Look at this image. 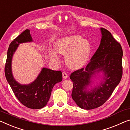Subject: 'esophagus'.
Returning <instances> with one entry per match:
<instances>
[{
	"instance_id": "obj_1",
	"label": "esophagus",
	"mask_w": 130,
	"mask_h": 130,
	"mask_svg": "<svg viewBox=\"0 0 130 130\" xmlns=\"http://www.w3.org/2000/svg\"><path fill=\"white\" fill-rule=\"evenodd\" d=\"M62 77L63 79H66L68 77V75L66 72H62Z\"/></svg>"
}]
</instances>
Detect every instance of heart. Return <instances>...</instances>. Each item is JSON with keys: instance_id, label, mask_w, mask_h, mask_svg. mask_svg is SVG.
Returning <instances> with one entry per match:
<instances>
[{"instance_id": "heart-1", "label": "heart", "mask_w": 130, "mask_h": 130, "mask_svg": "<svg viewBox=\"0 0 130 130\" xmlns=\"http://www.w3.org/2000/svg\"><path fill=\"white\" fill-rule=\"evenodd\" d=\"M57 52L66 55V63L70 68L78 69L85 65L89 58L91 46L90 42L79 35L67 36L59 39L55 44ZM50 57L55 62L59 57L54 50L50 51Z\"/></svg>"}]
</instances>
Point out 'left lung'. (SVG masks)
<instances>
[{
	"mask_svg": "<svg viewBox=\"0 0 130 130\" xmlns=\"http://www.w3.org/2000/svg\"><path fill=\"white\" fill-rule=\"evenodd\" d=\"M100 46L85 69L82 68L71 74L73 82L72 97L78 106L90 110L102 105L112 95L120 83L123 74V50L120 44L111 33L101 28ZM103 73L102 79L92 87L95 74Z\"/></svg>",
	"mask_w": 130,
	"mask_h": 130,
	"instance_id": "left-lung-1",
	"label": "left lung"
}]
</instances>
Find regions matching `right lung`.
I'll use <instances>...</instances> for the list:
<instances>
[{
    "label": "right lung",
    "instance_id": "right-lung-1",
    "mask_svg": "<svg viewBox=\"0 0 130 130\" xmlns=\"http://www.w3.org/2000/svg\"><path fill=\"white\" fill-rule=\"evenodd\" d=\"M30 30L26 29L10 43L7 51L5 72L7 81L19 101L32 109H39L46 105L54 85L62 80L61 71L43 68L36 79L28 84H21L14 77L12 59L20 44L32 42Z\"/></svg>",
    "mask_w": 130,
    "mask_h": 130
}]
</instances>
